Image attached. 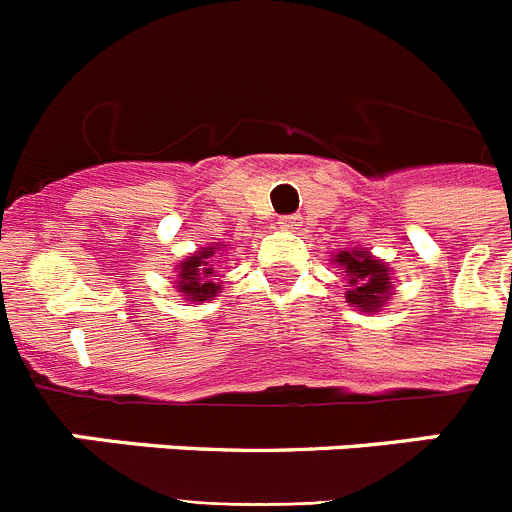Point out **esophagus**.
I'll list each match as a JSON object with an SVG mask.
<instances>
[{"mask_svg": "<svg viewBox=\"0 0 512 512\" xmlns=\"http://www.w3.org/2000/svg\"><path fill=\"white\" fill-rule=\"evenodd\" d=\"M279 228L282 230H300V215H289L279 220Z\"/></svg>", "mask_w": 512, "mask_h": 512, "instance_id": "34e87169", "label": "esophagus"}]
</instances>
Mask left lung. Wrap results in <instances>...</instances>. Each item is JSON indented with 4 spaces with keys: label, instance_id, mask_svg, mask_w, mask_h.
Here are the masks:
<instances>
[{
    "label": "left lung",
    "instance_id": "1",
    "mask_svg": "<svg viewBox=\"0 0 512 512\" xmlns=\"http://www.w3.org/2000/svg\"><path fill=\"white\" fill-rule=\"evenodd\" d=\"M346 277V302L361 312H379L395 295L392 266L366 248H348L333 256Z\"/></svg>",
    "mask_w": 512,
    "mask_h": 512
}]
</instances>
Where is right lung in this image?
<instances>
[{
	"label": "right lung",
	"mask_w": 512,
	"mask_h": 512,
	"mask_svg": "<svg viewBox=\"0 0 512 512\" xmlns=\"http://www.w3.org/2000/svg\"><path fill=\"white\" fill-rule=\"evenodd\" d=\"M225 243H210V246L194 251L184 261L176 264V292H182L184 300L205 302L217 297L223 282H215L217 277V256H223Z\"/></svg>",
	"instance_id": "add662e5"
}]
</instances>
